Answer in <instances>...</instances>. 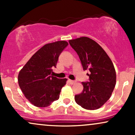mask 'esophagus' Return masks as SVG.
Returning a JSON list of instances; mask_svg holds the SVG:
<instances>
[{
  "mask_svg": "<svg viewBox=\"0 0 135 135\" xmlns=\"http://www.w3.org/2000/svg\"><path fill=\"white\" fill-rule=\"evenodd\" d=\"M69 82L70 84H74V83H75V80H70V79H69Z\"/></svg>",
  "mask_w": 135,
  "mask_h": 135,
  "instance_id": "esophagus-1",
  "label": "esophagus"
}]
</instances>
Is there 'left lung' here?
<instances>
[{"label":"left lung","instance_id":"left-lung-1","mask_svg":"<svg viewBox=\"0 0 135 135\" xmlns=\"http://www.w3.org/2000/svg\"><path fill=\"white\" fill-rule=\"evenodd\" d=\"M78 55L84 70L90 72L89 81L83 82L81 93L75 96L76 103L87 110L100 108L111 97L116 83L114 66L107 54L97 42L83 37L70 40Z\"/></svg>","mask_w":135,"mask_h":135}]
</instances>
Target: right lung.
I'll use <instances>...</instances> for the list:
<instances>
[{"label": "right lung", "instance_id": "1", "mask_svg": "<svg viewBox=\"0 0 135 135\" xmlns=\"http://www.w3.org/2000/svg\"><path fill=\"white\" fill-rule=\"evenodd\" d=\"M69 45L66 41H57L44 45L28 61L20 70L18 83L25 97L38 107H46L58 100L66 79L52 75L58 57Z\"/></svg>", "mask_w": 135, "mask_h": 135}]
</instances>
